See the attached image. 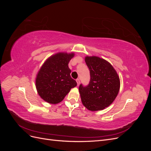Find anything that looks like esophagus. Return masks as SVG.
Here are the masks:
<instances>
[{
  "instance_id": "34e87169",
  "label": "esophagus",
  "mask_w": 151,
  "mask_h": 151,
  "mask_svg": "<svg viewBox=\"0 0 151 151\" xmlns=\"http://www.w3.org/2000/svg\"><path fill=\"white\" fill-rule=\"evenodd\" d=\"M76 82H77V86H79L80 84V80H79V79H76Z\"/></svg>"
}]
</instances>
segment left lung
I'll list each match as a JSON object with an SVG mask.
<instances>
[{"label":"left lung","instance_id":"left-lung-1","mask_svg":"<svg viewBox=\"0 0 151 151\" xmlns=\"http://www.w3.org/2000/svg\"><path fill=\"white\" fill-rule=\"evenodd\" d=\"M90 72L88 86L79 88L82 103L90 111L102 110L115 99L120 90L119 77L108 61L98 57H85Z\"/></svg>","mask_w":151,"mask_h":151}]
</instances>
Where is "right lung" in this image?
I'll return each instance as SVG.
<instances>
[{
    "label": "right lung",
    "mask_w": 151,
    "mask_h": 151,
    "mask_svg": "<svg viewBox=\"0 0 151 151\" xmlns=\"http://www.w3.org/2000/svg\"><path fill=\"white\" fill-rule=\"evenodd\" d=\"M74 53H58L49 57L40 68L36 78L40 96L50 104H57L77 86L70 76L68 62Z\"/></svg>",
    "instance_id": "1"
}]
</instances>
